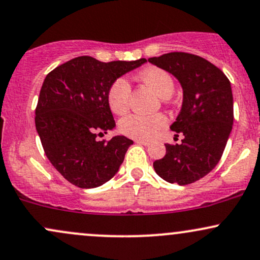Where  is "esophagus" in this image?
Returning <instances> with one entry per match:
<instances>
[{"label": "esophagus", "instance_id": "obj_1", "mask_svg": "<svg viewBox=\"0 0 260 260\" xmlns=\"http://www.w3.org/2000/svg\"><path fill=\"white\" fill-rule=\"evenodd\" d=\"M136 143H138V144H142V145H147V147L150 144L149 140H143V139H136Z\"/></svg>", "mask_w": 260, "mask_h": 260}]
</instances>
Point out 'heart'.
<instances>
[{
	"mask_svg": "<svg viewBox=\"0 0 260 260\" xmlns=\"http://www.w3.org/2000/svg\"><path fill=\"white\" fill-rule=\"evenodd\" d=\"M139 79L151 88L162 99H169L175 90V82L171 74L157 67H150L139 74ZM131 103V85L126 79L118 78L110 85L107 91V104L115 113L127 111ZM168 124V118L161 113L151 116L129 113L118 122V129L124 136L136 139H153Z\"/></svg>",
	"mask_w": 260,
	"mask_h": 260,
	"instance_id": "b5f03b06",
	"label": "heart"
}]
</instances>
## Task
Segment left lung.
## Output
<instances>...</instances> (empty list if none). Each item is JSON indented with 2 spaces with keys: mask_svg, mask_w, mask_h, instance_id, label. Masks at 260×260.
<instances>
[{
  "mask_svg": "<svg viewBox=\"0 0 260 260\" xmlns=\"http://www.w3.org/2000/svg\"><path fill=\"white\" fill-rule=\"evenodd\" d=\"M148 61L174 74L183 89L181 112L170 127L183 139L165 144V156L154 161V170L170 183H193L215 168L225 150L234 123L231 84L220 68L192 53L170 52Z\"/></svg>",
  "mask_w": 260,
  "mask_h": 260,
  "instance_id": "obj_1",
  "label": "left lung"
}]
</instances>
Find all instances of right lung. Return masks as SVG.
<instances>
[{"label":"right lung","mask_w":260,"mask_h":260,"mask_svg":"<svg viewBox=\"0 0 260 260\" xmlns=\"http://www.w3.org/2000/svg\"><path fill=\"white\" fill-rule=\"evenodd\" d=\"M100 62L79 56L45 78L35 109V127L47 159L68 182L95 188L117 174L133 142L123 136L96 140L116 126L107 91L118 77L145 63Z\"/></svg>","instance_id":"add662e5"}]
</instances>
